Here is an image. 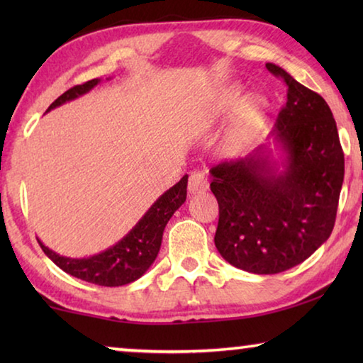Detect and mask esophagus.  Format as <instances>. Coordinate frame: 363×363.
Here are the masks:
<instances>
[{"instance_id":"1","label":"esophagus","mask_w":363,"mask_h":363,"mask_svg":"<svg viewBox=\"0 0 363 363\" xmlns=\"http://www.w3.org/2000/svg\"><path fill=\"white\" fill-rule=\"evenodd\" d=\"M208 189V177L203 171H194L189 176V192L199 194Z\"/></svg>"}]
</instances>
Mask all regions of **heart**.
<instances>
[{
  "mask_svg": "<svg viewBox=\"0 0 363 363\" xmlns=\"http://www.w3.org/2000/svg\"><path fill=\"white\" fill-rule=\"evenodd\" d=\"M240 101V89H230L216 104V112H227ZM264 113V99L259 96H251L245 101L238 113L233 118L230 130L227 133V143L233 147L247 144L257 130L259 120Z\"/></svg>",
  "mask_w": 363,
  "mask_h": 363,
  "instance_id": "b5f03b06",
  "label": "heart"
}]
</instances>
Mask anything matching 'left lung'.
Returning a JSON list of instances; mask_svg holds the SVG:
<instances>
[{"label": "left lung", "instance_id": "obj_1", "mask_svg": "<svg viewBox=\"0 0 363 363\" xmlns=\"http://www.w3.org/2000/svg\"><path fill=\"white\" fill-rule=\"evenodd\" d=\"M266 67L288 88L272 133L285 152L284 169L259 147L210 171L219 203L214 245L227 262L251 274L284 272L328 240L344 179L328 104L281 67Z\"/></svg>", "mask_w": 363, "mask_h": 363}]
</instances>
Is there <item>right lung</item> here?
Instances as JSON below:
<instances>
[{
	"label": "right lung",
	"instance_id": "right-lung-1",
	"mask_svg": "<svg viewBox=\"0 0 363 363\" xmlns=\"http://www.w3.org/2000/svg\"><path fill=\"white\" fill-rule=\"evenodd\" d=\"M97 83H101L99 78L73 86L49 106L48 112L86 94ZM187 179L189 176L186 174L176 186L167 190L118 243L99 255L75 259V257H65L54 253L38 240L40 247L57 267L79 280L101 286H121L131 284L143 277L145 270L155 261L160 247H162L164 227L177 208L186 201Z\"/></svg>",
	"mask_w": 363,
	"mask_h": 363
}]
</instances>
